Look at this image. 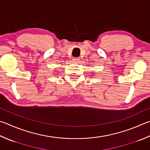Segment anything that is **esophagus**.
<instances>
[{
  "label": "esophagus",
  "mask_w": 150,
  "mask_h": 150,
  "mask_svg": "<svg viewBox=\"0 0 150 150\" xmlns=\"http://www.w3.org/2000/svg\"><path fill=\"white\" fill-rule=\"evenodd\" d=\"M79 58H78V57H75V58H73V62H79Z\"/></svg>",
  "instance_id": "obj_1"
}]
</instances>
